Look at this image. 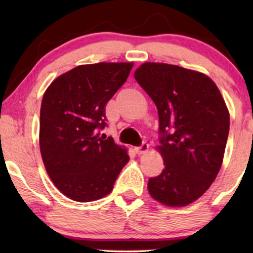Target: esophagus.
<instances>
[{"instance_id":"esophagus-1","label":"esophagus","mask_w":253,"mask_h":253,"mask_svg":"<svg viewBox=\"0 0 253 253\" xmlns=\"http://www.w3.org/2000/svg\"><path fill=\"white\" fill-rule=\"evenodd\" d=\"M147 150H148V144L146 143V141H143L140 146H137L136 148H134V151H136V153H137L138 155L146 153Z\"/></svg>"}]
</instances>
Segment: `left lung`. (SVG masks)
Wrapping results in <instances>:
<instances>
[{
	"label": "left lung",
	"mask_w": 253,
	"mask_h": 253,
	"mask_svg": "<svg viewBox=\"0 0 253 253\" xmlns=\"http://www.w3.org/2000/svg\"><path fill=\"white\" fill-rule=\"evenodd\" d=\"M134 78L158 108V150L165 169L148 179V192L165 205H189L202 197L222 165L229 113L219 88L200 72L144 63Z\"/></svg>",
	"instance_id": "left-lung-1"
}]
</instances>
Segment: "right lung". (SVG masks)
<instances>
[{"mask_svg":"<svg viewBox=\"0 0 253 253\" xmlns=\"http://www.w3.org/2000/svg\"><path fill=\"white\" fill-rule=\"evenodd\" d=\"M133 63L79 65L44 92L40 151L55 186L72 200L93 202L112 192L129 155L106 138V105L126 82Z\"/></svg>","mask_w":253,"mask_h":253,"instance_id":"right-lung-1","label":"right lung"}]
</instances>
